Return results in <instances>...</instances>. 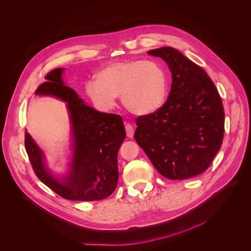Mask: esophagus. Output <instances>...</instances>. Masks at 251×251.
Wrapping results in <instances>:
<instances>
[{
	"mask_svg": "<svg viewBox=\"0 0 251 251\" xmlns=\"http://www.w3.org/2000/svg\"><path fill=\"white\" fill-rule=\"evenodd\" d=\"M125 129H126V133H127V136L132 138L133 135H134V128H133V126L129 123H126L125 124Z\"/></svg>",
	"mask_w": 251,
	"mask_h": 251,
	"instance_id": "esophagus-1",
	"label": "esophagus"
}]
</instances>
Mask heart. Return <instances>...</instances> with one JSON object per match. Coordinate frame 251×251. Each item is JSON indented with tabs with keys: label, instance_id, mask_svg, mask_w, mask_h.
I'll return each instance as SVG.
<instances>
[{
	"label": "heart",
	"instance_id": "1",
	"mask_svg": "<svg viewBox=\"0 0 251 251\" xmlns=\"http://www.w3.org/2000/svg\"><path fill=\"white\" fill-rule=\"evenodd\" d=\"M168 75L155 61L124 60L113 62L86 85V92L96 107L109 110L120 96L123 106L136 115L157 111L168 97Z\"/></svg>",
	"mask_w": 251,
	"mask_h": 251
}]
</instances>
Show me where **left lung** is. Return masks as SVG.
Instances as JSON below:
<instances>
[{
  "mask_svg": "<svg viewBox=\"0 0 251 251\" xmlns=\"http://www.w3.org/2000/svg\"><path fill=\"white\" fill-rule=\"evenodd\" d=\"M147 54L169 64L173 83L157 111L137 117L134 138L164 177L196 176L209 168L223 142L221 97L207 73L178 50L166 46Z\"/></svg>",
  "mask_w": 251,
  "mask_h": 251,
  "instance_id": "left-lung-1",
  "label": "left lung"
}]
</instances>
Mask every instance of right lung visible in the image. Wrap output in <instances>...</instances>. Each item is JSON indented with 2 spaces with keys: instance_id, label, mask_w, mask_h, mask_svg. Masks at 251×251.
<instances>
[{
  "instance_id": "right-lung-1",
  "label": "right lung",
  "mask_w": 251,
  "mask_h": 251,
  "mask_svg": "<svg viewBox=\"0 0 251 251\" xmlns=\"http://www.w3.org/2000/svg\"><path fill=\"white\" fill-rule=\"evenodd\" d=\"M62 70L49 72L35 94L56 97L68 103L74 137L70 175L62 181L52 176L27 130L25 148L33 171L50 190L70 201H100L109 197L118 183L117 154L126 137L123 120L120 115L98 112L83 104L73 89L64 86Z\"/></svg>"
}]
</instances>
